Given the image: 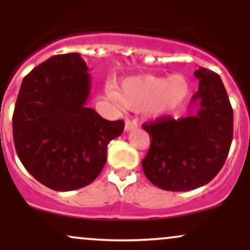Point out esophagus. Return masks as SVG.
Returning <instances> with one entry per match:
<instances>
[{
	"instance_id": "esophagus-1",
	"label": "esophagus",
	"mask_w": 250,
	"mask_h": 250,
	"mask_svg": "<svg viewBox=\"0 0 250 250\" xmlns=\"http://www.w3.org/2000/svg\"><path fill=\"white\" fill-rule=\"evenodd\" d=\"M136 128H139V125H137L136 121H134V120H129V119L125 120V131L134 130V129H136Z\"/></svg>"
}]
</instances>
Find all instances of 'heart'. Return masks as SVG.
Wrapping results in <instances>:
<instances>
[{
	"mask_svg": "<svg viewBox=\"0 0 250 250\" xmlns=\"http://www.w3.org/2000/svg\"><path fill=\"white\" fill-rule=\"evenodd\" d=\"M105 91L114 102L159 117L177 113L188 100L190 85L181 75H171L168 79L140 75L123 80L119 90L114 85H108Z\"/></svg>",
	"mask_w": 250,
	"mask_h": 250,
	"instance_id": "b5f03b06",
	"label": "heart"
}]
</instances>
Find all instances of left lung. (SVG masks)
<instances>
[{
    "label": "left lung",
    "instance_id": "obj_1",
    "mask_svg": "<svg viewBox=\"0 0 250 250\" xmlns=\"http://www.w3.org/2000/svg\"><path fill=\"white\" fill-rule=\"evenodd\" d=\"M194 75L199 89L189 102L188 116H166L143 125L151 136L143 171L163 190L187 191L207 185L219 174L230 149L233 108L222 80L202 67Z\"/></svg>",
    "mask_w": 250,
    "mask_h": 250
}]
</instances>
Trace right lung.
<instances>
[{
  "label": "right lung",
  "instance_id": "1",
  "mask_svg": "<svg viewBox=\"0 0 250 250\" xmlns=\"http://www.w3.org/2000/svg\"><path fill=\"white\" fill-rule=\"evenodd\" d=\"M79 53L55 55L24 77L13 115L20 161L45 187L69 191L101 173L107 147L123 133L122 120L108 121L85 105L91 90Z\"/></svg>",
  "mask_w": 250,
  "mask_h": 250
}]
</instances>
